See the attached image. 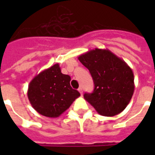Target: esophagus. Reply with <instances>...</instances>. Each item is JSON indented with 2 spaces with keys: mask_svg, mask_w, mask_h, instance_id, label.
Segmentation results:
<instances>
[{
  "mask_svg": "<svg viewBox=\"0 0 155 155\" xmlns=\"http://www.w3.org/2000/svg\"><path fill=\"white\" fill-rule=\"evenodd\" d=\"M78 91H79V92H80V94H81V95L83 94V90H82V87H79V89H78Z\"/></svg>",
  "mask_w": 155,
  "mask_h": 155,
  "instance_id": "34e87169",
  "label": "esophagus"
}]
</instances>
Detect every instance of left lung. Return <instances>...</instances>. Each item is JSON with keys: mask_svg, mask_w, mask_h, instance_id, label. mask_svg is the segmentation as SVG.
<instances>
[{"mask_svg": "<svg viewBox=\"0 0 155 155\" xmlns=\"http://www.w3.org/2000/svg\"><path fill=\"white\" fill-rule=\"evenodd\" d=\"M78 59L89 70L95 85L92 93H84V99L102 116L121 113L134 92V76L130 66L108 49L91 50Z\"/></svg>", "mask_w": 155, "mask_h": 155, "instance_id": "left-lung-1", "label": "left lung"}]
</instances>
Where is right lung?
<instances>
[{
  "mask_svg": "<svg viewBox=\"0 0 155 155\" xmlns=\"http://www.w3.org/2000/svg\"><path fill=\"white\" fill-rule=\"evenodd\" d=\"M71 77L61 72L58 63L35 76L28 87L27 96L38 113L47 117H58L80 97L70 85Z\"/></svg>",
  "mask_w": 155,
  "mask_h": 155,
  "instance_id": "obj_1",
  "label": "right lung"
}]
</instances>
